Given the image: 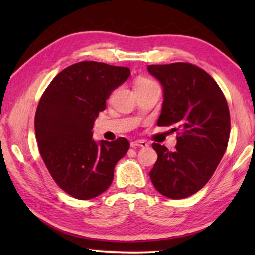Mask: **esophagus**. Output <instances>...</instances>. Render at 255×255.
Wrapping results in <instances>:
<instances>
[{
    "label": "esophagus",
    "instance_id": "34e87169",
    "mask_svg": "<svg viewBox=\"0 0 255 255\" xmlns=\"http://www.w3.org/2000/svg\"><path fill=\"white\" fill-rule=\"evenodd\" d=\"M130 146L131 147H143V148H146V147H148V144L146 143V141H144V140H136V141H131L130 143Z\"/></svg>",
    "mask_w": 255,
    "mask_h": 255
}]
</instances>
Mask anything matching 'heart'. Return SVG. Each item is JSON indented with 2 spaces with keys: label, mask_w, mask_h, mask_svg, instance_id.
<instances>
[{
  "label": "heart",
  "mask_w": 255,
  "mask_h": 255,
  "mask_svg": "<svg viewBox=\"0 0 255 255\" xmlns=\"http://www.w3.org/2000/svg\"><path fill=\"white\" fill-rule=\"evenodd\" d=\"M154 82H152L150 80L145 79V77H140V79H138L135 83V88L136 86H145V85H149V84H153Z\"/></svg>",
  "instance_id": "heart-1"
}]
</instances>
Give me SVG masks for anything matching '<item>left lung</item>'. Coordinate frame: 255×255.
Wrapping results in <instances>:
<instances>
[{
    "label": "left lung",
    "mask_w": 255,
    "mask_h": 255,
    "mask_svg": "<svg viewBox=\"0 0 255 255\" xmlns=\"http://www.w3.org/2000/svg\"><path fill=\"white\" fill-rule=\"evenodd\" d=\"M163 86L158 126H173L176 146L153 144L157 161L149 172L155 189L171 199L195 195L213 176L227 148L231 118L227 101L208 73L189 63L148 65Z\"/></svg>",
    "instance_id": "8db88e82"
}]
</instances>
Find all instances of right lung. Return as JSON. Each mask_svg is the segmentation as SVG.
I'll use <instances>...</instances> for the list:
<instances>
[{"mask_svg":"<svg viewBox=\"0 0 255 255\" xmlns=\"http://www.w3.org/2000/svg\"><path fill=\"white\" fill-rule=\"evenodd\" d=\"M130 76L128 67L80 62L54 77L34 117L38 147L55 182L80 200L98 197L110 187L116 164L129 141L93 139V124L111 92Z\"/></svg>","mask_w":255,"mask_h":255,"instance_id":"right-lung-1","label":"right lung"}]
</instances>
